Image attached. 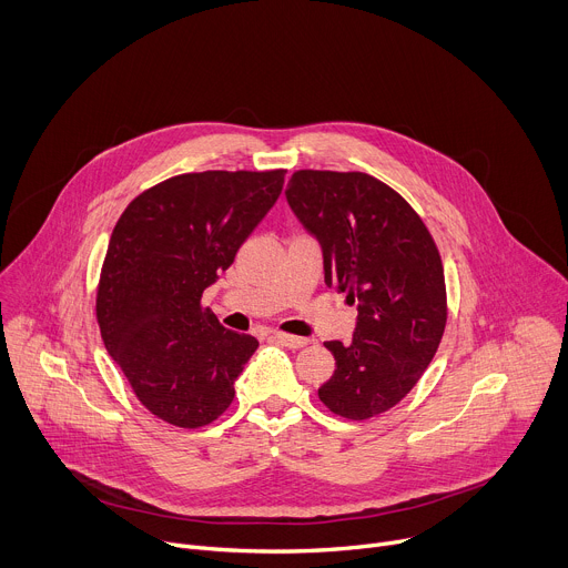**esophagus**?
Returning <instances> with one entry per match:
<instances>
[{
  "label": "esophagus",
  "mask_w": 568,
  "mask_h": 568,
  "mask_svg": "<svg viewBox=\"0 0 568 568\" xmlns=\"http://www.w3.org/2000/svg\"><path fill=\"white\" fill-rule=\"evenodd\" d=\"M272 339H274L276 344L285 346V348H292V351H296V348H303V346H307V344H310V339H303V337H294V335H287V333H272Z\"/></svg>",
  "instance_id": "esophagus-1"
}]
</instances>
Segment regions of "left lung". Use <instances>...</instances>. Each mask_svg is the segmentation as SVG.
Masks as SVG:
<instances>
[{
	"label": "left lung",
	"mask_w": 568,
	"mask_h": 568,
	"mask_svg": "<svg viewBox=\"0 0 568 568\" xmlns=\"http://www.w3.org/2000/svg\"><path fill=\"white\" fill-rule=\"evenodd\" d=\"M285 197L318 242L323 281L357 305L353 342H326L335 375L318 399L348 420L379 416L418 384L445 333L436 242L407 202L366 173L296 171Z\"/></svg>",
	"instance_id": "left-lung-1"
}]
</instances>
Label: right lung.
Listing matches in <instances>:
<instances>
[{"mask_svg":"<svg viewBox=\"0 0 568 568\" xmlns=\"http://www.w3.org/2000/svg\"><path fill=\"white\" fill-rule=\"evenodd\" d=\"M285 171H204L161 182L119 217L97 296L101 337L156 418H220L258 342L222 328L202 292L276 204Z\"/></svg>","mask_w":568,"mask_h":568,"instance_id":"1","label":"right lung"}]
</instances>
